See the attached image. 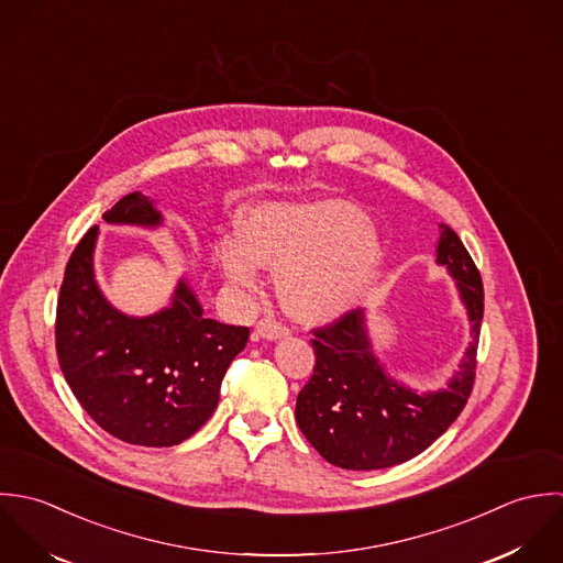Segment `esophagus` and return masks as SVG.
<instances>
[{"label": "esophagus", "mask_w": 563, "mask_h": 563, "mask_svg": "<svg viewBox=\"0 0 563 563\" xmlns=\"http://www.w3.org/2000/svg\"><path fill=\"white\" fill-rule=\"evenodd\" d=\"M289 333V329L283 324V322H278V320H274V318H263L258 324H256V335L263 339H278L285 338Z\"/></svg>", "instance_id": "obj_1"}]
</instances>
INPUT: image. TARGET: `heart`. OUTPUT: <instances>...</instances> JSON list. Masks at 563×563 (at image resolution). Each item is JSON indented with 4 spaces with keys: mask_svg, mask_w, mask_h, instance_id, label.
Wrapping results in <instances>:
<instances>
[{
    "mask_svg": "<svg viewBox=\"0 0 563 563\" xmlns=\"http://www.w3.org/2000/svg\"><path fill=\"white\" fill-rule=\"evenodd\" d=\"M239 234L220 243L225 276L254 287L258 265L278 269L280 302L302 322H324L352 309L385 261L376 225L341 198L261 205L245 213Z\"/></svg>",
    "mask_w": 563,
    "mask_h": 563,
    "instance_id": "obj_1",
    "label": "heart"
}]
</instances>
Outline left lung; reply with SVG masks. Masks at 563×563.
<instances>
[{"mask_svg": "<svg viewBox=\"0 0 563 563\" xmlns=\"http://www.w3.org/2000/svg\"><path fill=\"white\" fill-rule=\"evenodd\" d=\"M438 263L449 267L472 324V343L449 389L416 394L389 378L365 333L361 309L313 329L316 365L296 400V422L309 444L345 470H380L429 449L463 411L476 376L483 283L456 232L440 224Z\"/></svg>", "mask_w": 563, "mask_h": 563, "instance_id": "left-lung-1", "label": "left lung"}]
</instances>
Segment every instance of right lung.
<instances>
[{
  "label": "right lung",
  "mask_w": 563,
  "mask_h": 563,
  "mask_svg": "<svg viewBox=\"0 0 563 563\" xmlns=\"http://www.w3.org/2000/svg\"><path fill=\"white\" fill-rule=\"evenodd\" d=\"M102 218L109 224H161V213L139 191ZM96 239L98 225L71 252L60 285V369L82 409L117 440L176 446L213 416L225 369L245 347L250 329L205 318L185 280L167 309L147 318L119 313L93 278Z\"/></svg>",
  "instance_id": "obj_1"
}]
</instances>
